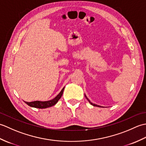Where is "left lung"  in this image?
I'll use <instances>...</instances> for the list:
<instances>
[{"instance_id": "left-lung-1", "label": "left lung", "mask_w": 146, "mask_h": 146, "mask_svg": "<svg viewBox=\"0 0 146 146\" xmlns=\"http://www.w3.org/2000/svg\"><path fill=\"white\" fill-rule=\"evenodd\" d=\"M85 97H86V99H87L88 101L89 102V103L90 104L92 105H93V106H94V107H101V106H100V105H97V104H93V103H92V102H91L90 101V100H88V98L87 97H86V95H85Z\"/></svg>"}]
</instances>
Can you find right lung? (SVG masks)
<instances>
[{
  "label": "right lung",
  "mask_w": 146,
  "mask_h": 146,
  "mask_svg": "<svg viewBox=\"0 0 146 146\" xmlns=\"http://www.w3.org/2000/svg\"><path fill=\"white\" fill-rule=\"evenodd\" d=\"M64 87L61 90V91L60 92L56 97L54 98L52 100H48V101H34V102H24L28 105L29 106L34 107V108H48V107H51L52 106H53L55 104H56L58 100L61 98L62 95H63V93L64 91Z\"/></svg>",
  "instance_id": "1"
}]
</instances>
